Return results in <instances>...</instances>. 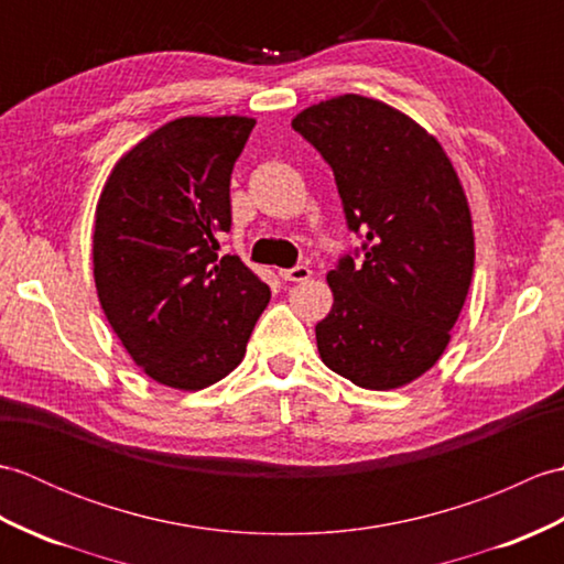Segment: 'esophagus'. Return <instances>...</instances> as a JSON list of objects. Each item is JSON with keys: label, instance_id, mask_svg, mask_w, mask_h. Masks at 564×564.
<instances>
[{"label": "esophagus", "instance_id": "34e87169", "mask_svg": "<svg viewBox=\"0 0 564 564\" xmlns=\"http://www.w3.org/2000/svg\"><path fill=\"white\" fill-rule=\"evenodd\" d=\"M310 275H313V271H310V267H293V269H281V279L283 281H293V283H303L307 281Z\"/></svg>", "mask_w": 564, "mask_h": 564}]
</instances>
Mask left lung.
<instances>
[{"instance_id":"8db88e82","label":"left lung","mask_w":564,"mask_h":564,"mask_svg":"<svg viewBox=\"0 0 564 564\" xmlns=\"http://www.w3.org/2000/svg\"><path fill=\"white\" fill-rule=\"evenodd\" d=\"M291 126L332 166L349 230L366 235L364 263L346 254L327 273L319 358L358 388L410 386L446 351L473 281L460 178L429 130L378 99L344 94Z\"/></svg>"}]
</instances>
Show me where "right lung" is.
<instances>
[{"label":"right lung","instance_id":"1","mask_svg":"<svg viewBox=\"0 0 564 564\" xmlns=\"http://www.w3.org/2000/svg\"><path fill=\"white\" fill-rule=\"evenodd\" d=\"M247 116H184L116 162L97 203L94 283L104 315L160 386L203 390L242 364L271 291L230 232V176L254 128Z\"/></svg>","mask_w":564,"mask_h":564}]
</instances>
